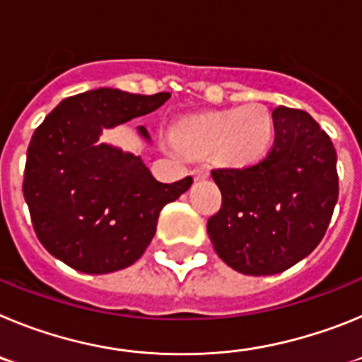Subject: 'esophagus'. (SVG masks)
<instances>
[{"label":"esophagus","instance_id":"obj_1","mask_svg":"<svg viewBox=\"0 0 362 362\" xmlns=\"http://www.w3.org/2000/svg\"><path fill=\"white\" fill-rule=\"evenodd\" d=\"M192 175L196 179H204V177H209L210 175V170H209V166H196L194 170H192Z\"/></svg>","mask_w":362,"mask_h":362}]
</instances>
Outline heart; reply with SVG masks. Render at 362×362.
I'll return each instance as SVG.
<instances>
[{"instance_id": "heart-1", "label": "heart", "mask_w": 362, "mask_h": 362, "mask_svg": "<svg viewBox=\"0 0 362 362\" xmlns=\"http://www.w3.org/2000/svg\"><path fill=\"white\" fill-rule=\"evenodd\" d=\"M179 141L197 153L217 150L230 165L257 161L268 150L274 136V123L263 107L246 105L241 108L194 117L179 129Z\"/></svg>"}]
</instances>
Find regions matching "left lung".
Returning a JSON list of instances; mask_svg holds the SVG:
<instances>
[{"mask_svg": "<svg viewBox=\"0 0 362 362\" xmlns=\"http://www.w3.org/2000/svg\"><path fill=\"white\" fill-rule=\"evenodd\" d=\"M274 148L248 168H217L223 204L209 219L214 250L245 276H272L312 254L339 197L337 153L305 110L277 107Z\"/></svg>", "mask_w": 362, "mask_h": 362, "instance_id": "left-lung-1", "label": "left lung"}]
</instances>
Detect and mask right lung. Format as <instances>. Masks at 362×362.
Wrapping results in <instances>:
<instances>
[{
  "label": "right lung",
  "mask_w": 362,
  "mask_h": 362,
  "mask_svg": "<svg viewBox=\"0 0 362 362\" xmlns=\"http://www.w3.org/2000/svg\"><path fill=\"white\" fill-rule=\"evenodd\" d=\"M168 92L98 88L63 99L30 139L23 196L41 245L83 274L130 267L152 241L159 212L190 188L159 183L141 156L99 143L105 129L158 110ZM137 132L150 139L145 127Z\"/></svg>",
  "instance_id": "right-lung-1"
}]
</instances>
